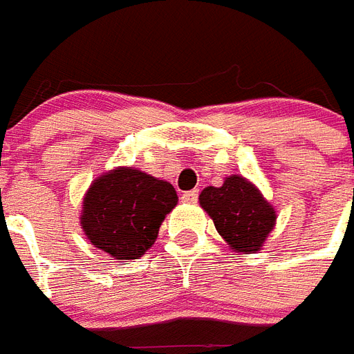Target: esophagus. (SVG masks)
I'll use <instances>...</instances> for the list:
<instances>
[{"mask_svg":"<svg viewBox=\"0 0 354 354\" xmlns=\"http://www.w3.org/2000/svg\"><path fill=\"white\" fill-rule=\"evenodd\" d=\"M182 201H184V203H189V204L197 203L198 189H193V191H187V193H184V195H182Z\"/></svg>","mask_w":354,"mask_h":354,"instance_id":"34e87169","label":"esophagus"}]
</instances>
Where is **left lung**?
<instances>
[{
	"label": "left lung",
	"mask_w": 354,
	"mask_h": 354,
	"mask_svg": "<svg viewBox=\"0 0 354 354\" xmlns=\"http://www.w3.org/2000/svg\"><path fill=\"white\" fill-rule=\"evenodd\" d=\"M201 206L214 219L217 232L238 253H255L276 225V210L245 178L232 174L221 187H206Z\"/></svg>",
	"instance_id": "obj_1"
}]
</instances>
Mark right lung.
I'll list each match as a JSON object with an SVG mask.
<instances>
[{"instance_id":"obj_1","label":"right lung","mask_w":354,"mask_h":354,"mask_svg":"<svg viewBox=\"0 0 354 354\" xmlns=\"http://www.w3.org/2000/svg\"><path fill=\"white\" fill-rule=\"evenodd\" d=\"M178 203L174 187L133 167L93 180L82 203L84 234L120 261L142 257L156 242L165 216Z\"/></svg>"}]
</instances>
